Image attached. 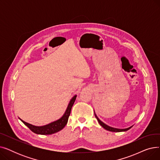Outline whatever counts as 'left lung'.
Masks as SVG:
<instances>
[{
  "label": "left lung",
  "instance_id": "1",
  "mask_svg": "<svg viewBox=\"0 0 160 160\" xmlns=\"http://www.w3.org/2000/svg\"><path fill=\"white\" fill-rule=\"evenodd\" d=\"M95 117L97 118V121H98V122H99V124L102 126V127L104 128H105L106 130H108V131H111V132H124V131H127V130H128L129 129H130L132 127H129V128H125V129H118V128H112V127H109V126H108V125H106V124H104V122H102L101 121H100L98 117H97V116L96 115V114H95Z\"/></svg>",
  "mask_w": 160,
  "mask_h": 160
}]
</instances>
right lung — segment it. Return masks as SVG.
<instances>
[{"instance_id": "1", "label": "right lung", "mask_w": 160, "mask_h": 160, "mask_svg": "<svg viewBox=\"0 0 160 160\" xmlns=\"http://www.w3.org/2000/svg\"><path fill=\"white\" fill-rule=\"evenodd\" d=\"M76 98H77V95L74 96L72 98L64 115L60 119H58L54 122H52L51 123L48 124L45 126H42V127H36V126L32 125L28 122H24L21 119V120L25 125L27 126V127L29 128V129L32 132H33L35 133L41 134V135H50V134L56 133L62 130L65 127V126L67 124V121H68L69 117L71 113V108L75 102Z\"/></svg>"}]
</instances>
